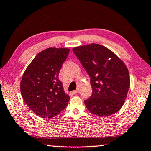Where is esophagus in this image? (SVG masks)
I'll return each instance as SVG.
<instances>
[{
	"label": "esophagus",
	"instance_id": "esophagus-1",
	"mask_svg": "<svg viewBox=\"0 0 151 151\" xmlns=\"http://www.w3.org/2000/svg\"><path fill=\"white\" fill-rule=\"evenodd\" d=\"M78 93V90H74L73 91V93L74 94H76V93Z\"/></svg>",
	"mask_w": 151,
	"mask_h": 151
}]
</instances>
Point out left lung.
<instances>
[{
    "label": "left lung",
    "mask_w": 151,
    "mask_h": 151,
    "mask_svg": "<svg viewBox=\"0 0 151 151\" xmlns=\"http://www.w3.org/2000/svg\"><path fill=\"white\" fill-rule=\"evenodd\" d=\"M73 51L90 78L92 94L84 101L88 110L101 117L116 113L124 103L130 85L125 63L98 44L75 47Z\"/></svg>",
    "instance_id": "obj_1"
}]
</instances>
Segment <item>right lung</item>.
I'll return each mask as SVG.
<instances>
[{"instance_id": "add662e5", "label": "right lung", "mask_w": 151, "mask_h": 151, "mask_svg": "<svg viewBox=\"0 0 151 151\" xmlns=\"http://www.w3.org/2000/svg\"><path fill=\"white\" fill-rule=\"evenodd\" d=\"M69 51V48L45 49L35 56L23 73L21 93L38 116L50 119L67 107L70 97L65 93L58 76Z\"/></svg>"}]
</instances>
